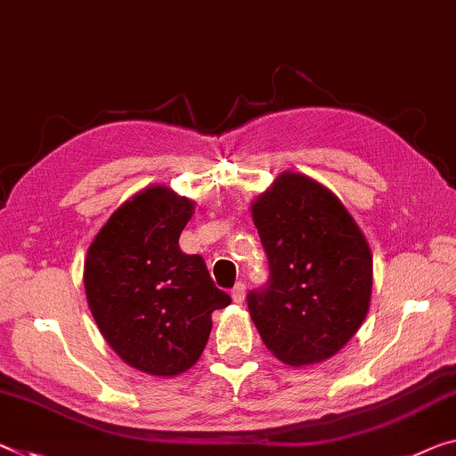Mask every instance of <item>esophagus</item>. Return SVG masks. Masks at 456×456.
Instances as JSON below:
<instances>
[{"label":"esophagus","instance_id":"1","mask_svg":"<svg viewBox=\"0 0 456 456\" xmlns=\"http://www.w3.org/2000/svg\"><path fill=\"white\" fill-rule=\"evenodd\" d=\"M244 297H247V285L236 283V287L232 289V299L236 301V304H242Z\"/></svg>","mask_w":456,"mask_h":456}]
</instances>
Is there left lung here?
Instances as JSON below:
<instances>
[{"label":"left lung","instance_id":"8db88e82","mask_svg":"<svg viewBox=\"0 0 456 456\" xmlns=\"http://www.w3.org/2000/svg\"><path fill=\"white\" fill-rule=\"evenodd\" d=\"M269 281L252 289L250 318L273 354L304 367L330 359L367 318L373 256L340 200L301 173L279 175L252 201Z\"/></svg>","mask_w":456,"mask_h":456}]
</instances>
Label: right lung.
Returning a JSON list of instances; mask_svg holds the SVG:
<instances>
[{
    "label": "right lung",
    "instance_id": "1",
    "mask_svg": "<svg viewBox=\"0 0 456 456\" xmlns=\"http://www.w3.org/2000/svg\"><path fill=\"white\" fill-rule=\"evenodd\" d=\"M191 214V200L146 187L110 216L87 250L83 283L97 328L122 361L149 375L191 369L208 345L212 312L232 301L204 258L179 248Z\"/></svg>",
    "mask_w": 456,
    "mask_h": 456
}]
</instances>
